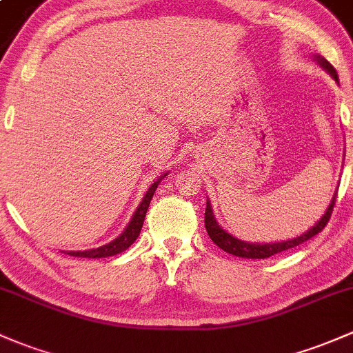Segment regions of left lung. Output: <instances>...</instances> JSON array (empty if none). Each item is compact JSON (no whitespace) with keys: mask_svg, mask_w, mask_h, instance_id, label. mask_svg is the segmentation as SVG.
Returning a JSON list of instances; mask_svg holds the SVG:
<instances>
[{"mask_svg":"<svg viewBox=\"0 0 353 353\" xmlns=\"http://www.w3.org/2000/svg\"><path fill=\"white\" fill-rule=\"evenodd\" d=\"M314 60H316V62L320 63L325 70L330 72V74H332V77L339 82L336 70L333 69V65L328 62V60H325L323 57H320V55L314 57ZM335 202H336V193L333 195L332 203L328 205L323 217H321L320 221H318L316 225L312 227L308 232L303 234V236H299L296 239H291V241L274 242V244H249V242H244V241H241V239H236L234 236H230L229 232H225V230H223L222 227L215 222L214 214H212L210 203L208 202H207V208H205V229L208 232V237H210L212 241H214L215 244L222 249V251L234 254V256H237V257H248V259H266V257L274 256V254H279V252L288 251V249L296 248V245L310 241L313 236H316L318 232H321V230L327 227L330 217H332V212H333V207H335Z\"/></svg>","mask_w":353,"mask_h":353,"instance_id":"obj_1","label":"left lung"}]
</instances>
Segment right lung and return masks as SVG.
<instances>
[{
    "label": "right lung",
    "instance_id": "add662e5",
    "mask_svg": "<svg viewBox=\"0 0 353 353\" xmlns=\"http://www.w3.org/2000/svg\"><path fill=\"white\" fill-rule=\"evenodd\" d=\"M166 176V175H163ZM161 178H158L157 181H154L153 185L150 187V190L146 192L145 199H143V202L139 203V207L136 208L134 215H132L130 225L124 229V232L121 234L119 237L114 239L112 242H109V244L102 245V248H97V249H90V251H74V252H69L70 256L74 257H92V259H96V257H109V256H116V254H121L126 251L128 248L132 244V242L136 241L139 236V232H141V227L143 223H145V217H146V212H148V207H150V202L151 199H153L154 195V190L158 188V183H160Z\"/></svg>",
    "mask_w": 353,
    "mask_h": 353
}]
</instances>
